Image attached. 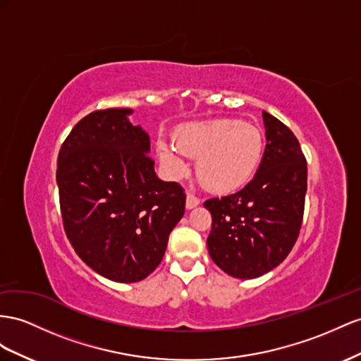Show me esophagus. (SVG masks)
Returning <instances> with one entry per match:
<instances>
[{
  "label": "esophagus",
  "mask_w": 361,
  "mask_h": 361,
  "mask_svg": "<svg viewBox=\"0 0 361 361\" xmlns=\"http://www.w3.org/2000/svg\"><path fill=\"white\" fill-rule=\"evenodd\" d=\"M199 203H200V199H199L197 196H194L192 192H188V194H187V208H188V209H191V208H194V207H197Z\"/></svg>",
  "instance_id": "obj_1"
}]
</instances>
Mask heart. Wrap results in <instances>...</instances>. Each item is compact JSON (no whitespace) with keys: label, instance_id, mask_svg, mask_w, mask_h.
<instances>
[{"label":"heart","instance_id":"b5f03b06","mask_svg":"<svg viewBox=\"0 0 361 361\" xmlns=\"http://www.w3.org/2000/svg\"><path fill=\"white\" fill-rule=\"evenodd\" d=\"M157 145L161 161L176 176L187 170V157L197 158L199 180L216 192L245 187L264 152L261 130L235 118L180 126L174 132V142L159 138Z\"/></svg>","mask_w":361,"mask_h":361}]
</instances>
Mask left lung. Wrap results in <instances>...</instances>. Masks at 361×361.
I'll list each match as a JSON object with an SVG mask.
<instances>
[{
    "mask_svg": "<svg viewBox=\"0 0 361 361\" xmlns=\"http://www.w3.org/2000/svg\"><path fill=\"white\" fill-rule=\"evenodd\" d=\"M266 150L245 188L204 200L212 226V261L228 275L252 279L284 261L299 237L305 208L307 159L284 123L262 111Z\"/></svg>",
    "mask_w": 361,
    "mask_h": 361,
    "instance_id": "1",
    "label": "left lung"
}]
</instances>
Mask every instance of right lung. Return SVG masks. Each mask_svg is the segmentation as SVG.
<instances>
[{
	"mask_svg": "<svg viewBox=\"0 0 361 361\" xmlns=\"http://www.w3.org/2000/svg\"><path fill=\"white\" fill-rule=\"evenodd\" d=\"M99 109L77 123L57 158L63 229L97 274L138 282L159 266L185 212L178 182L157 178L150 138L128 115Z\"/></svg>",
	"mask_w": 361,
	"mask_h": 361,
	"instance_id": "add662e5",
	"label": "right lung"
}]
</instances>
